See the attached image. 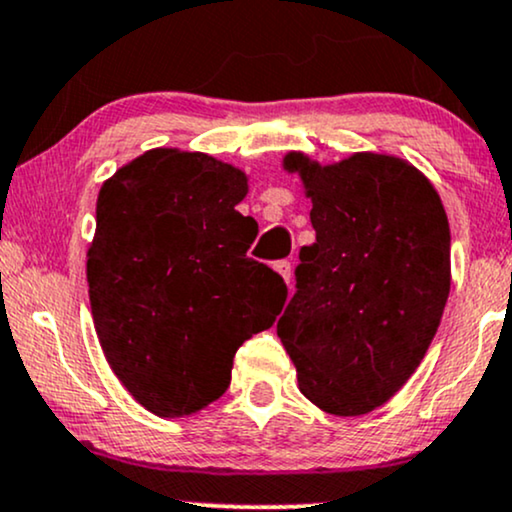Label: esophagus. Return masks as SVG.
<instances>
[{
    "instance_id": "esophagus-1",
    "label": "esophagus",
    "mask_w": 512,
    "mask_h": 512,
    "mask_svg": "<svg viewBox=\"0 0 512 512\" xmlns=\"http://www.w3.org/2000/svg\"><path fill=\"white\" fill-rule=\"evenodd\" d=\"M274 272L279 274L281 279L288 283V281H291V262H286V260H283V262H276V264H274Z\"/></svg>"
}]
</instances>
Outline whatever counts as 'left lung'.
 I'll return each mask as SVG.
<instances>
[{
    "mask_svg": "<svg viewBox=\"0 0 512 512\" xmlns=\"http://www.w3.org/2000/svg\"><path fill=\"white\" fill-rule=\"evenodd\" d=\"M317 233L300 250L298 291L276 324L298 389L338 417L372 412L403 389L451 293L446 209L417 166L384 152L319 164L286 152Z\"/></svg>",
    "mask_w": 512,
    "mask_h": 512,
    "instance_id": "1",
    "label": "left lung"
}]
</instances>
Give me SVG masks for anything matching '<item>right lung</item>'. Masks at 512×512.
<instances>
[{
  "instance_id": "1",
  "label": "right lung",
  "mask_w": 512,
  "mask_h": 512,
  "mask_svg": "<svg viewBox=\"0 0 512 512\" xmlns=\"http://www.w3.org/2000/svg\"><path fill=\"white\" fill-rule=\"evenodd\" d=\"M245 195L243 169L178 147L143 152L97 195L92 322L112 372L159 417L214 403L236 350L286 300L281 276L248 257L257 221L236 209Z\"/></svg>"
}]
</instances>
